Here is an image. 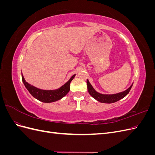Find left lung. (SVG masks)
Listing matches in <instances>:
<instances>
[{
    "instance_id": "8db88e82",
    "label": "left lung",
    "mask_w": 155,
    "mask_h": 155,
    "mask_svg": "<svg viewBox=\"0 0 155 155\" xmlns=\"http://www.w3.org/2000/svg\"><path fill=\"white\" fill-rule=\"evenodd\" d=\"M87 88L88 93L90 94V95L92 96L94 99H96L97 101H100L101 103H105V104H112V103H114L119 101L120 100L122 99L125 96L128 94L130 90L131 89V87H133V84L131 85V86L127 89L124 92H120L118 94H111V95H107V94H101L97 92L93 88L91 83H89L88 80L87 81Z\"/></svg>"
}]
</instances>
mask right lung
Masks as SVG:
<instances>
[{"label": "right lung", "mask_w": 155, "mask_h": 155, "mask_svg": "<svg viewBox=\"0 0 155 155\" xmlns=\"http://www.w3.org/2000/svg\"><path fill=\"white\" fill-rule=\"evenodd\" d=\"M74 77L75 75L72 76V78L69 79L68 81L65 83L63 86H62L59 89H57V90L44 91L41 90V89L37 88L34 86L30 85L29 83H28L25 80V78L22 74V82L24 83L25 87L31 94V95L33 97L36 98L37 100L44 103L54 102L61 99V98L63 97L64 96H66L70 91V83Z\"/></svg>", "instance_id": "add662e5"}]
</instances>
